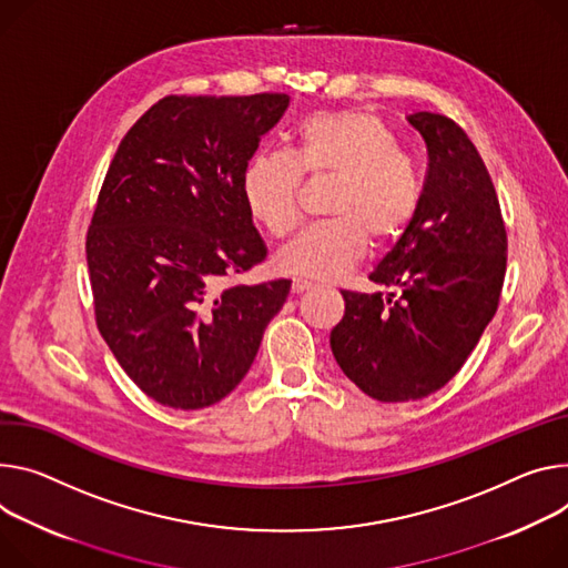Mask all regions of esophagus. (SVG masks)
Listing matches in <instances>:
<instances>
[{
    "label": "esophagus",
    "instance_id": "34e87169",
    "mask_svg": "<svg viewBox=\"0 0 568 568\" xmlns=\"http://www.w3.org/2000/svg\"><path fill=\"white\" fill-rule=\"evenodd\" d=\"M313 287V283H307V281H303V278H294L292 281V292L294 294H303L305 290H311Z\"/></svg>",
    "mask_w": 568,
    "mask_h": 568
}]
</instances>
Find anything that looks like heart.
Wrapping results in <instances>:
<instances>
[{
    "mask_svg": "<svg viewBox=\"0 0 568 568\" xmlns=\"http://www.w3.org/2000/svg\"><path fill=\"white\" fill-rule=\"evenodd\" d=\"M301 174L333 179L324 224L305 229L276 263L283 272L335 281L367 251L394 244L415 222L424 179L400 151L398 135L374 113H313L294 131L290 156L257 153L244 170L242 194L251 217L274 237L298 222Z\"/></svg>",
    "mask_w": 568,
    "mask_h": 568,
    "instance_id": "heart-1",
    "label": "heart"
}]
</instances>
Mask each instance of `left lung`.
<instances>
[{
  "mask_svg": "<svg viewBox=\"0 0 568 568\" xmlns=\"http://www.w3.org/2000/svg\"><path fill=\"white\" fill-rule=\"evenodd\" d=\"M428 149L422 209L369 274L396 292H342L346 311L331 331L337 365L367 396L417 400L467 363L494 320L507 235L478 149L453 120L407 115Z\"/></svg>",
  "mask_w": 568,
  "mask_h": 568,
  "instance_id": "1",
  "label": "left lung"
}]
</instances>
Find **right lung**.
<instances>
[{"label": "right lung", "instance_id": "right-lung-1", "mask_svg": "<svg viewBox=\"0 0 568 568\" xmlns=\"http://www.w3.org/2000/svg\"><path fill=\"white\" fill-rule=\"evenodd\" d=\"M287 94L165 97L124 135L85 253L101 337L174 409L209 407L253 365L292 281L229 285L263 263L242 176Z\"/></svg>", "mask_w": 568, "mask_h": 568}]
</instances>
